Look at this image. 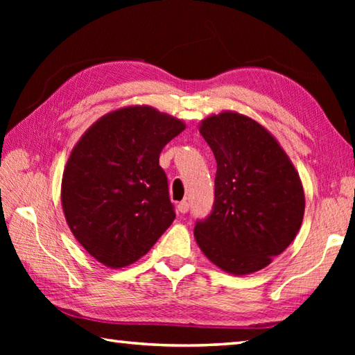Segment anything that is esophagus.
<instances>
[{
	"label": "esophagus",
	"instance_id": "1",
	"mask_svg": "<svg viewBox=\"0 0 355 355\" xmlns=\"http://www.w3.org/2000/svg\"><path fill=\"white\" fill-rule=\"evenodd\" d=\"M178 212L180 214H187V212H189V202H187V201L178 202Z\"/></svg>",
	"mask_w": 355,
	"mask_h": 355
}]
</instances>
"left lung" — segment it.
<instances>
[{
	"mask_svg": "<svg viewBox=\"0 0 355 355\" xmlns=\"http://www.w3.org/2000/svg\"><path fill=\"white\" fill-rule=\"evenodd\" d=\"M216 160L215 201L195 223V239L215 266L233 275L267 267L296 238L305 197L290 158L266 128L236 112L202 120Z\"/></svg>",
	"mask_w": 355,
	"mask_h": 355,
	"instance_id": "left-lung-1",
	"label": "left lung"
}]
</instances>
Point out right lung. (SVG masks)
<instances>
[{
    "instance_id": "right-lung-1",
    "label": "right lung",
    "mask_w": 355,
    "mask_h": 355,
    "mask_svg": "<svg viewBox=\"0 0 355 355\" xmlns=\"http://www.w3.org/2000/svg\"><path fill=\"white\" fill-rule=\"evenodd\" d=\"M183 130L182 120L150 107L122 108L97 120L71 150L61 191L65 220L105 266L135 262L175 220L158 157Z\"/></svg>"
}]
</instances>
